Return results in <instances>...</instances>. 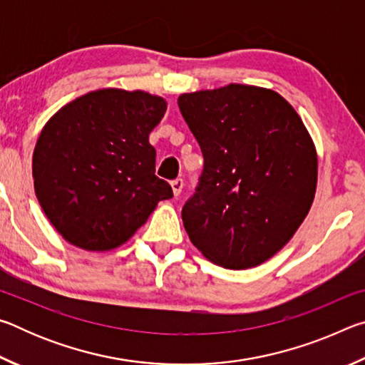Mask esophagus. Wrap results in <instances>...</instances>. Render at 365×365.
<instances>
[{
	"label": "esophagus",
	"instance_id": "34e87169",
	"mask_svg": "<svg viewBox=\"0 0 365 365\" xmlns=\"http://www.w3.org/2000/svg\"><path fill=\"white\" fill-rule=\"evenodd\" d=\"M170 187H172V191H174V196H178L183 190V178H175V180H172Z\"/></svg>",
	"mask_w": 365,
	"mask_h": 365
}]
</instances>
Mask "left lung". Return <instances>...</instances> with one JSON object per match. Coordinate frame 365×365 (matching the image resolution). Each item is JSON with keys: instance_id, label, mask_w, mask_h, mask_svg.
Segmentation results:
<instances>
[{"instance_id": "1", "label": "left lung", "mask_w": 365, "mask_h": 365, "mask_svg": "<svg viewBox=\"0 0 365 365\" xmlns=\"http://www.w3.org/2000/svg\"><path fill=\"white\" fill-rule=\"evenodd\" d=\"M205 169L182 220L202 256L256 267L298 230L317 187V153L301 117L269 88L230 83L178 96Z\"/></svg>"}]
</instances>
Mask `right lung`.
<instances>
[{
	"instance_id": "obj_1",
	"label": "right lung",
	"mask_w": 365,
	"mask_h": 365,
	"mask_svg": "<svg viewBox=\"0 0 365 365\" xmlns=\"http://www.w3.org/2000/svg\"><path fill=\"white\" fill-rule=\"evenodd\" d=\"M168 103L146 91L103 88L61 108L36 140L32 175L48 220L86 251L123 245L158 202L174 196L154 175L150 133Z\"/></svg>"
}]
</instances>
